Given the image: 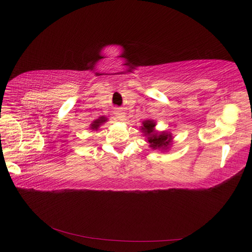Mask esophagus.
I'll return each mask as SVG.
<instances>
[{
	"label": "esophagus",
	"instance_id": "obj_1",
	"mask_svg": "<svg viewBox=\"0 0 252 252\" xmlns=\"http://www.w3.org/2000/svg\"><path fill=\"white\" fill-rule=\"evenodd\" d=\"M115 116H116V118L118 120H121V121H123L126 119V112H123V111H116L115 112Z\"/></svg>",
	"mask_w": 252,
	"mask_h": 252
}]
</instances>
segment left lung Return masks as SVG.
<instances>
[{
    "label": "left lung",
    "mask_w": 252,
    "mask_h": 252,
    "mask_svg": "<svg viewBox=\"0 0 252 252\" xmlns=\"http://www.w3.org/2000/svg\"><path fill=\"white\" fill-rule=\"evenodd\" d=\"M155 126H156V122L154 120H145L143 121L141 130L147 137L149 147H152L153 149L167 151V149H169L171 143H172V136H171L170 133L167 132H156V130H155Z\"/></svg>",
    "instance_id": "1"
}]
</instances>
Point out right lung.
<instances>
[{"mask_svg":"<svg viewBox=\"0 0 252 252\" xmlns=\"http://www.w3.org/2000/svg\"><path fill=\"white\" fill-rule=\"evenodd\" d=\"M107 121V118L106 117H99L98 119H96L92 122V125H91V130H98V127L105 123Z\"/></svg>","mask_w":252,"mask_h":252,"instance_id":"obj_1","label":"right lung"}]
</instances>
